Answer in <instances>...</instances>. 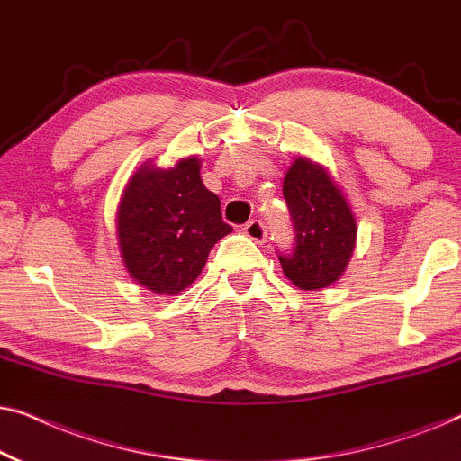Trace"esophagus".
Instances as JSON below:
<instances>
[{"instance_id":"1","label":"esophagus","mask_w":461,"mask_h":461,"mask_svg":"<svg viewBox=\"0 0 461 461\" xmlns=\"http://www.w3.org/2000/svg\"><path fill=\"white\" fill-rule=\"evenodd\" d=\"M243 230H245V235L251 239V241L262 243L264 239H267V226H264L262 220H249V222L243 226Z\"/></svg>"}]
</instances>
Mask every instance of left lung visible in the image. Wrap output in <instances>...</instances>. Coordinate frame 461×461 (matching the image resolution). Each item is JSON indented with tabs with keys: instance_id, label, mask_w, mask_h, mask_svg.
Masks as SVG:
<instances>
[{
	"instance_id": "left-lung-1",
	"label": "left lung",
	"mask_w": 461,
	"mask_h": 461,
	"mask_svg": "<svg viewBox=\"0 0 461 461\" xmlns=\"http://www.w3.org/2000/svg\"><path fill=\"white\" fill-rule=\"evenodd\" d=\"M294 248L276 251L281 268L300 289L331 285L346 270L357 239V222L348 203L323 167L295 159L283 180Z\"/></svg>"
}]
</instances>
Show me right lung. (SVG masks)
Returning <instances> with one entry per match:
<instances>
[{"label":"right lung","instance_id":"1","mask_svg":"<svg viewBox=\"0 0 461 461\" xmlns=\"http://www.w3.org/2000/svg\"><path fill=\"white\" fill-rule=\"evenodd\" d=\"M199 159L174 169L142 166L125 186L117 239L131 279L155 294H178L203 270L213 245L232 230L218 194L207 191Z\"/></svg>","mask_w":461,"mask_h":461}]
</instances>
